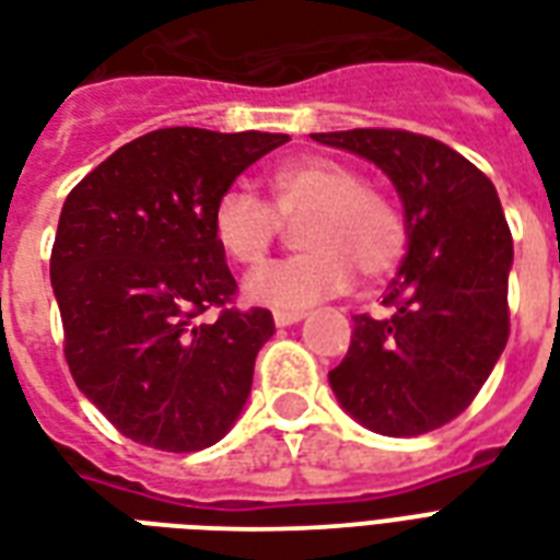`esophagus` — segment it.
Returning a JSON list of instances; mask_svg holds the SVG:
<instances>
[{
  "mask_svg": "<svg viewBox=\"0 0 560 560\" xmlns=\"http://www.w3.org/2000/svg\"><path fill=\"white\" fill-rule=\"evenodd\" d=\"M306 318V312H275V324L277 327H292V324H298V320Z\"/></svg>",
  "mask_w": 560,
  "mask_h": 560,
  "instance_id": "1",
  "label": "esophagus"
}]
</instances>
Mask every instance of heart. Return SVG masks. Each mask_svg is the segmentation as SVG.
Here are the masks:
<instances>
[{"mask_svg":"<svg viewBox=\"0 0 560 560\" xmlns=\"http://www.w3.org/2000/svg\"><path fill=\"white\" fill-rule=\"evenodd\" d=\"M271 203L248 189H224L210 212L221 254L242 268H257L275 242L277 221L303 215V254L262 268L245 283L248 301L280 312L310 310L353 283V266L385 277L406 250V221L383 192L368 189L359 172L329 158L289 160L268 175Z\"/></svg>","mask_w":560,"mask_h":560,"instance_id":"1","label":"heart"}]
</instances>
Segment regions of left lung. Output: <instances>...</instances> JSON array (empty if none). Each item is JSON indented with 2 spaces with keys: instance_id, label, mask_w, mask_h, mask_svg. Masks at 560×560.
Wrapping results in <instances>:
<instances>
[{
  "instance_id": "8db88e82",
  "label": "left lung",
  "mask_w": 560,
  "mask_h": 560,
  "mask_svg": "<svg viewBox=\"0 0 560 560\" xmlns=\"http://www.w3.org/2000/svg\"><path fill=\"white\" fill-rule=\"evenodd\" d=\"M383 168L402 201L409 250L385 292L388 318L357 315L329 371L341 409L380 435H423L474 402L509 341L514 262L500 195L432 137L392 128L312 133Z\"/></svg>"
}]
</instances>
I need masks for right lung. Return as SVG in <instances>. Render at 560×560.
I'll return each mask as SVG.
<instances>
[{
  "mask_svg": "<svg viewBox=\"0 0 560 560\" xmlns=\"http://www.w3.org/2000/svg\"><path fill=\"white\" fill-rule=\"evenodd\" d=\"M289 133L160 128L67 195L51 248L63 353L84 397L137 444L195 453L245 409L268 310H231L236 280L212 203ZM212 305L215 322H201Z\"/></svg>",
  "mask_w": 560,
  "mask_h": 560,
  "instance_id": "obj_1",
  "label": "right lung"
}]
</instances>
